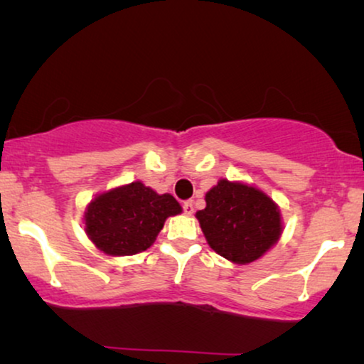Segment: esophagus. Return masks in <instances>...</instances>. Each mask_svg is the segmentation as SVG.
Returning <instances> with one entry per match:
<instances>
[{
  "label": "esophagus",
  "mask_w": 364,
  "mask_h": 364,
  "mask_svg": "<svg viewBox=\"0 0 364 364\" xmlns=\"http://www.w3.org/2000/svg\"><path fill=\"white\" fill-rule=\"evenodd\" d=\"M182 208H183V213H186V215H192V213H193V202L192 200L183 202Z\"/></svg>",
  "instance_id": "esophagus-1"
}]
</instances>
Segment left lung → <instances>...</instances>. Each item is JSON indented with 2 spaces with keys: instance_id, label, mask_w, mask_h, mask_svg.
I'll return each mask as SVG.
<instances>
[{
  "instance_id": "left-lung-1",
  "label": "left lung",
  "mask_w": 364,
  "mask_h": 364,
  "mask_svg": "<svg viewBox=\"0 0 364 364\" xmlns=\"http://www.w3.org/2000/svg\"><path fill=\"white\" fill-rule=\"evenodd\" d=\"M196 213L208 245L233 263L255 262L282 235L280 208L267 193L242 182L218 181Z\"/></svg>"
}]
</instances>
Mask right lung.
<instances>
[{
	"label": "right lung",
	"mask_w": 364,
	"mask_h": 364,
	"mask_svg": "<svg viewBox=\"0 0 364 364\" xmlns=\"http://www.w3.org/2000/svg\"><path fill=\"white\" fill-rule=\"evenodd\" d=\"M182 207L171 193L159 196L142 182L104 192L84 212L86 233L99 250L112 257L136 255L156 242L167 217Z\"/></svg>",
	"instance_id": "add662e5"
}]
</instances>
